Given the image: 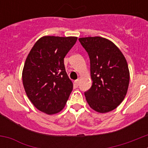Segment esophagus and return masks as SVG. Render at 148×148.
<instances>
[{
    "label": "esophagus",
    "mask_w": 148,
    "mask_h": 148,
    "mask_svg": "<svg viewBox=\"0 0 148 148\" xmlns=\"http://www.w3.org/2000/svg\"><path fill=\"white\" fill-rule=\"evenodd\" d=\"M74 83H75V85L78 86V84H79V79H77V80H75V82H74Z\"/></svg>",
    "instance_id": "esophagus-1"
}]
</instances>
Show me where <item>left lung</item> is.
<instances>
[{
    "instance_id": "obj_1",
    "label": "left lung",
    "mask_w": 148,
    "mask_h": 148,
    "mask_svg": "<svg viewBox=\"0 0 148 148\" xmlns=\"http://www.w3.org/2000/svg\"><path fill=\"white\" fill-rule=\"evenodd\" d=\"M90 61L92 87L84 92L90 107L99 113L116 109L127 92L130 72L125 56L112 41L104 38H78Z\"/></svg>"
}]
</instances>
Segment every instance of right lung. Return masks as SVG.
<instances>
[{
	"label": "right lung",
	"instance_id": "right-lung-1",
	"mask_svg": "<svg viewBox=\"0 0 148 148\" xmlns=\"http://www.w3.org/2000/svg\"><path fill=\"white\" fill-rule=\"evenodd\" d=\"M77 37L44 36L30 50L22 73L25 92L41 112L53 115L62 110L73 88L64 58Z\"/></svg>",
	"mask_w": 148,
	"mask_h": 148
}]
</instances>
